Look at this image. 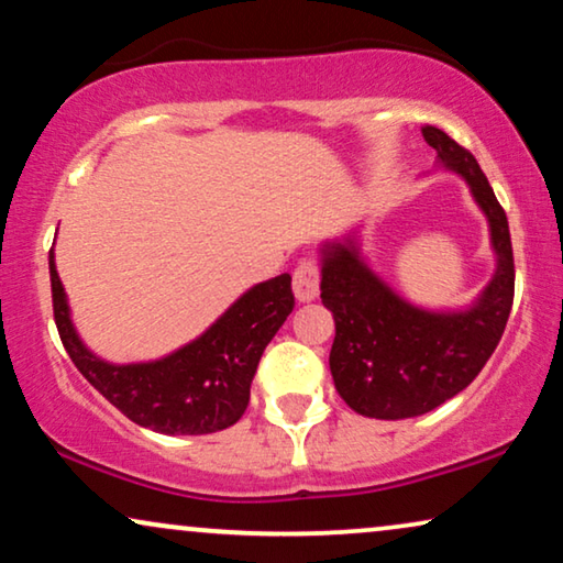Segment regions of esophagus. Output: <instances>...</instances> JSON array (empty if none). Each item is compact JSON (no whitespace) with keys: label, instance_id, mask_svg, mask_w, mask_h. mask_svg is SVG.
I'll return each mask as SVG.
<instances>
[{"label":"esophagus","instance_id":"esophagus-1","mask_svg":"<svg viewBox=\"0 0 563 563\" xmlns=\"http://www.w3.org/2000/svg\"><path fill=\"white\" fill-rule=\"evenodd\" d=\"M294 294L298 303H311L319 298V267L303 260L294 273Z\"/></svg>","mask_w":563,"mask_h":563}]
</instances>
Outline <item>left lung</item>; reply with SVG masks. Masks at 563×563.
I'll return each mask as SVG.
<instances>
[{
	"instance_id": "1",
	"label": "left lung",
	"mask_w": 563,
	"mask_h": 563,
	"mask_svg": "<svg viewBox=\"0 0 563 563\" xmlns=\"http://www.w3.org/2000/svg\"><path fill=\"white\" fill-rule=\"evenodd\" d=\"M438 167L459 175L489 227L494 273L466 306L430 309L404 298L363 252V227L319 244L321 303L334 317L329 371L350 409L407 419L438 409L474 380L505 332L515 296L507 216L474 154L445 131L422 125Z\"/></svg>"
}]
</instances>
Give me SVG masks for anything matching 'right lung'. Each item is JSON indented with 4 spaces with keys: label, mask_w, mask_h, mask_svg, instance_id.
Listing matches in <instances>:
<instances>
[{
    "label": "right lung",
    "mask_w": 563,
    "mask_h": 563,
    "mask_svg": "<svg viewBox=\"0 0 563 563\" xmlns=\"http://www.w3.org/2000/svg\"><path fill=\"white\" fill-rule=\"evenodd\" d=\"M48 267L56 327L74 365L131 422L162 434H211L236 424L250 404L262 352L294 311L290 275L283 273L244 290L203 334L169 355L110 363L74 327L54 250Z\"/></svg>",
    "instance_id": "obj_1"
}]
</instances>
